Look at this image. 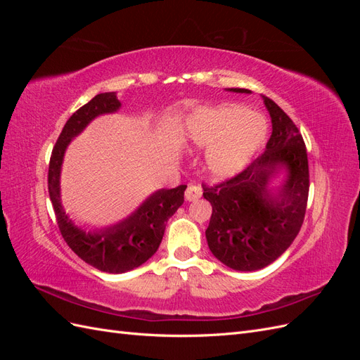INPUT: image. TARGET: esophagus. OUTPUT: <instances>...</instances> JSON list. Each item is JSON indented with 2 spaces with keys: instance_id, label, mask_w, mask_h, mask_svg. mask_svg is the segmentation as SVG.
I'll return each mask as SVG.
<instances>
[{
  "instance_id": "obj_1",
  "label": "esophagus",
  "mask_w": 360,
  "mask_h": 360,
  "mask_svg": "<svg viewBox=\"0 0 360 360\" xmlns=\"http://www.w3.org/2000/svg\"><path fill=\"white\" fill-rule=\"evenodd\" d=\"M201 195H202V189L200 186H195V184H189L186 192H184L186 201H197Z\"/></svg>"
}]
</instances>
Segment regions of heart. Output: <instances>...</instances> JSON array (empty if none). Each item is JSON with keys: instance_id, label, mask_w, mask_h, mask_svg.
I'll list each match as a JSON object with an SVG mask.
<instances>
[{"instance_id": "obj_1", "label": "heart", "mask_w": 360, "mask_h": 360, "mask_svg": "<svg viewBox=\"0 0 360 360\" xmlns=\"http://www.w3.org/2000/svg\"><path fill=\"white\" fill-rule=\"evenodd\" d=\"M266 135V118L240 105L202 108L191 114L181 129V141L189 148H205L204 169L214 180L240 172Z\"/></svg>"}]
</instances>
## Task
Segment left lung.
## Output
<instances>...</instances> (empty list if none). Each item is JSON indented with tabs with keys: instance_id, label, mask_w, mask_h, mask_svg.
Masks as SVG:
<instances>
[{
	"instance_id": "obj_1",
	"label": "left lung",
	"mask_w": 360,
	"mask_h": 360,
	"mask_svg": "<svg viewBox=\"0 0 360 360\" xmlns=\"http://www.w3.org/2000/svg\"><path fill=\"white\" fill-rule=\"evenodd\" d=\"M263 101L271 118L264 153L237 176L214 186L202 184L213 209L207 243L221 263L240 271L263 269L285 252L300 231L309 193L308 155L299 129L274 101L266 96ZM281 169L288 179L274 195L268 181Z\"/></svg>"
}]
</instances>
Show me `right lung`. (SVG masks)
<instances>
[{
  "label": "right lung",
  "mask_w": 360,
  "mask_h": 360,
  "mask_svg": "<svg viewBox=\"0 0 360 360\" xmlns=\"http://www.w3.org/2000/svg\"><path fill=\"white\" fill-rule=\"evenodd\" d=\"M122 106L115 93H101L81 106L64 124L52 150L48 172L49 197L64 242L86 264L106 274H124L144 264L158 250L169 217L184 201L186 184L155 192L127 219L103 230L85 231L64 212L60 200V172L64 151L93 118L115 112Z\"/></svg>",
  "instance_id": "obj_1"
}]
</instances>
